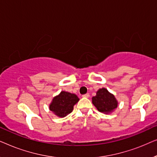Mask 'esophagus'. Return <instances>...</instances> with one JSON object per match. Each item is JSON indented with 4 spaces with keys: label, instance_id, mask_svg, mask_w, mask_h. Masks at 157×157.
<instances>
[{
    "label": "esophagus",
    "instance_id": "obj_1",
    "mask_svg": "<svg viewBox=\"0 0 157 157\" xmlns=\"http://www.w3.org/2000/svg\"><path fill=\"white\" fill-rule=\"evenodd\" d=\"M82 96L83 98H89L90 95H89V94H84V95H83Z\"/></svg>",
    "mask_w": 157,
    "mask_h": 157
}]
</instances>
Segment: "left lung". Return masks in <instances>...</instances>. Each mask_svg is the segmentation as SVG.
Segmentation results:
<instances>
[{
	"label": "left lung",
	"mask_w": 157,
	"mask_h": 157,
	"mask_svg": "<svg viewBox=\"0 0 157 157\" xmlns=\"http://www.w3.org/2000/svg\"><path fill=\"white\" fill-rule=\"evenodd\" d=\"M92 103L98 111L105 114L112 113L119 104L114 95L105 88L98 90L96 95L92 97Z\"/></svg>",
	"instance_id": "8db88e82"
}]
</instances>
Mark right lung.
Here are the masks:
<instances>
[{"label": "right lung", "instance_id": "obj_1", "mask_svg": "<svg viewBox=\"0 0 157 157\" xmlns=\"http://www.w3.org/2000/svg\"><path fill=\"white\" fill-rule=\"evenodd\" d=\"M78 101L79 98L76 94L62 91L53 98L49 104V109L56 116L63 118L72 112L74 106Z\"/></svg>", "mask_w": 157, "mask_h": 157}]
</instances>
